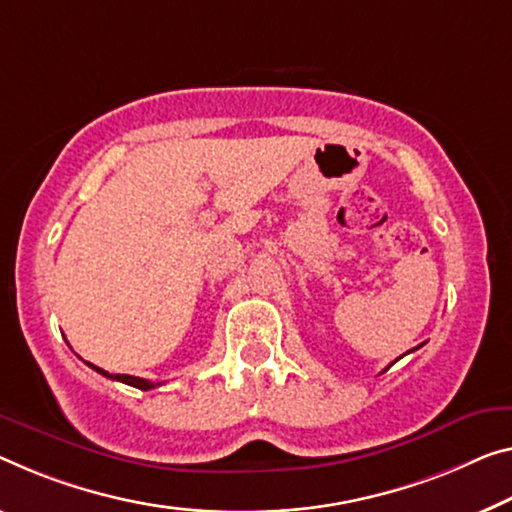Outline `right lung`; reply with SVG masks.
<instances>
[{"instance_id": "add662e5", "label": "right lung", "mask_w": 512, "mask_h": 512, "mask_svg": "<svg viewBox=\"0 0 512 512\" xmlns=\"http://www.w3.org/2000/svg\"><path fill=\"white\" fill-rule=\"evenodd\" d=\"M86 364H89V361H86ZM93 371H98L100 375H105V377H109V380H119V382H123V384H130V387H135V389H141V391H148V389H155L157 384L155 382H148V380H144V377H135V375H112V373H107V371H102V368H98V366H93V364H89Z\"/></svg>"}]
</instances>
